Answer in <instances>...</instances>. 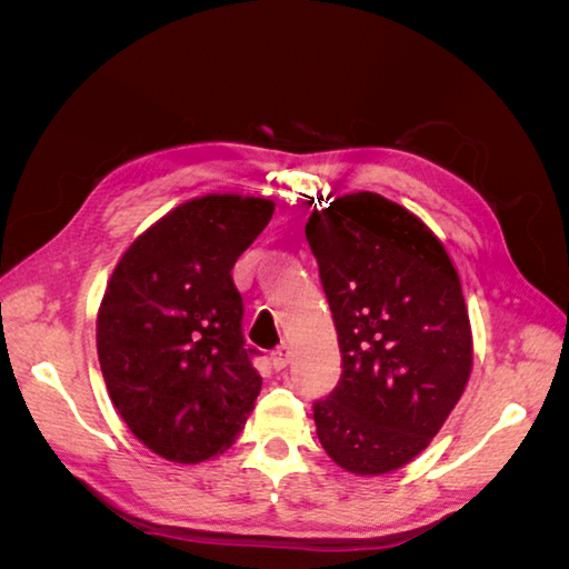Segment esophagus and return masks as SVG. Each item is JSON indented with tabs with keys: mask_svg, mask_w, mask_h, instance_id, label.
I'll return each instance as SVG.
<instances>
[{
	"mask_svg": "<svg viewBox=\"0 0 569 569\" xmlns=\"http://www.w3.org/2000/svg\"><path fill=\"white\" fill-rule=\"evenodd\" d=\"M270 360H272V368L274 370H284L289 366V360H291V349L287 347V343H282L280 349H274L270 353Z\"/></svg>",
	"mask_w": 569,
	"mask_h": 569,
	"instance_id": "34e87169",
	"label": "esophagus"
}]
</instances>
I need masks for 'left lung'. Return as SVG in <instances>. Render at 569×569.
<instances>
[{
    "label": "left lung",
    "mask_w": 569,
    "mask_h": 569,
    "mask_svg": "<svg viewBox=\"0 0 569 569\" xmlns=\"http://www.w3.org/2000/svg\"><path fill=\"white\" fill-rule=\"evenodd\" d=\"M306 239L341 351L339 385L313 403L318 439L353 475L399 470L439 432L472 370L458 272L420 218L375 192L316 209Z\"/></svg>",
    "instance_id": "obj_1"
}]
</instances>
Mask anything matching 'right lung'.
<instances>
[{"label": "right lung", "mask_w": 569, "mask_h": 569, "mask_svg": "<svg viewBox=\"0 0 569 569\" xmlns=\"http://www.w3.org/2000/svg\"><path fill=\"white\" fill-rule=\"evenodd\" d=\"M274 203L209 194L163 216L120 258L97 316V353L118 416L173 462L237 439L261 391L232 268Z\"/></svg>", "instance_id": "1"}]
</instances>
